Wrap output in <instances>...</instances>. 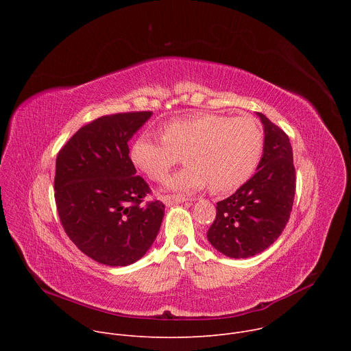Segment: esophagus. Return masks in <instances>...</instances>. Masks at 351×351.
<instances>
[{
	"label": "esophagus",
	"mask_w": 351,
	"mask_h": 351,
	"mask_svg": "<svg viewBox=\"0 0 351 351\" xmlns=\"http://www.w3.org/2000/svg\"><path fill=\"white\" fill-rule=\"evenodd\" d=\"M189 198L183 197V195H164L162 197V203L167 206V207H171V206H175V204H180V203H184L187 202Z\"/></svg>",
	"instance_id": "34e87169"
}]
</instances>
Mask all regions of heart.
<instances>
[{
  "label": "heart",
  "mask_w": 351,
  "mask_h": 351,
  "mask_svg": "<svg viewBox=\"0 0 351 351\" xmlns=\"http://www.w3.org/2000/svg\"><path fill=\"white\" fill-rule=\"evenodd\" d=\"M160 133L161 138L140 134L129 158L149 180L162 182L182 156L186 167L165 189L183 194L208 184L217 193L239 189L256 172L265 145L264 129L253 117L198 114L171 121Z\"/></svg>",
  "instance_id": "1"
}]
</instances>
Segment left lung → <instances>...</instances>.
Listing matches in <instances>:
<instances>
[{"label":"left lung","instance_id":"8db88e82","mask_svg":"<svg viewBox=\"0 0 351 351\" xmlns=\"http://www.w3.org/2000/svg\"><path fill=\"white\" fill-rule=\"evenodd\" d=\"M265 145L257 172L236 193L217 203L208 241L230 258L263 253L283 232L293 207L295 171L287 134L264 114Z\"/></svg>","mask_w":351,"mask_h":351}]
</instances>
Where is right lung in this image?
Masks as SVG:
<instances>
[{"label": "right lung", "instance_id": "add662e5", "mask_svg": "<svg viewBox=\"0 0 351 351\" xmlns=\"http://www.w3.org/2000/svg\"><path fill=\"white\" fill-rule=\"evenodd\" d=\"M153 112L106 115L80 128L56 164V203L76 247L94 261L126 267L154 243L164 218L161 202L143 204L152 193L129 158L128 141Z\"/></svg>", "mask_w": 351, "mask_h": 351}]
</instances>
